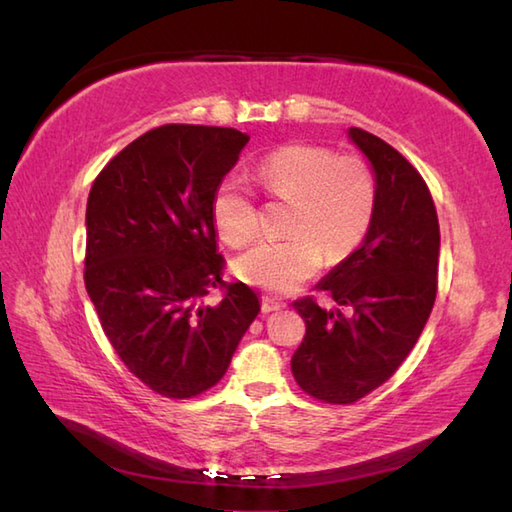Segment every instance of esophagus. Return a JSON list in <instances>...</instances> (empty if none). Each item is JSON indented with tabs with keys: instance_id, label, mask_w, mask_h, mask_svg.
<instances>
[{
	"instance_id": "esophagus-1",
	"label": "esophagus",
	"mask_w": 512,
	"mask_h": 512,
	"mask_svg": "<svg viewBox=\"0 0 512 512\" xmlns=\"http://www.w3.org/2000/svg\"><path fill=\"white\" fill-rule=\"evenodd\" d=\"M281 308H286V303H281L273 297H262V310L264 312H275V310H281Z\"/></svg>"
}]
</instances>
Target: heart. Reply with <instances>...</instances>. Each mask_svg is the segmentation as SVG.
<instances>
[{"instance_id":"1","label":"heart","mask_w":512,"mask_h":512,"mask_svg":"<svg viewBox=\"0 0 512 512\" xmlns=\"http://www.w3.org/2000/svg\"><path fill=\"white\" fill-rule=\"evenodd\" d=\"M262 187L290 200L292 213L281 242H259L235 262V273L268 292H292L330 262L352 255L363 242L376 206V182L361 158H336L328 147L288 145L257 167ZM217 233L228 246L257 235V209L239 182H222L211 204Z\"/></svg>"}]
</instances>
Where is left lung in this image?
Instances as JSON below:
<instances>
[{"label":"left lung","instance_id":"left-lung-1","mask_svg":"<svg viewBox=\"0 0 512 512\" xmlns=\"http://www.w3.org/2000/svg\"><path fill=\"white\" fill-rule=\"evenodd\" d=\"M376 182L374 217L352 255L317 288L336 306L295 301L306 321L292 376L306 394L350 405L385 383L416 345L436 301L440 226L420 173L378 136L347 129Z\"/></svg>","mask_w":512,"mask_h":512}]
</instances>
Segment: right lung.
I'll list each match as a JSON object with an SVG mask.
<instances>
[{
  "label": "right lung",
  "instance_id": "obj_1",
  "mask_svg": "<svg viewBox=\"0 0 512 512\" xmlns=\"http://www.w3.org/2000/svg\"><path fill=\"white\" fill-rule=\"evenodd\" d=\"M248 138L231 127L162 125L92 184L85 290L129 372L167 398L211 389L262 308L242 281H222L211 213ZM217 285L225 299L209 307L203 297Z\"/></svg>",
  "mask_w": 512,
  "mask_h": 512
}]
</instances>
